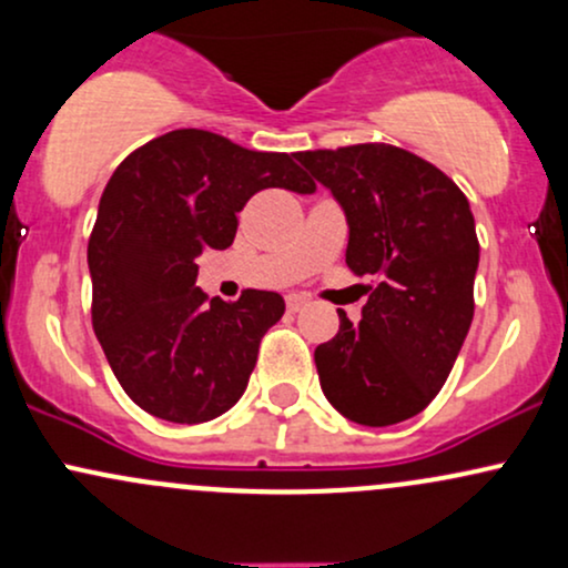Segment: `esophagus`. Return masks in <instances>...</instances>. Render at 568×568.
<instances>
[{
    "label": "esophagus",
    "instance_id": "obj_1",
    "mask_svg": "<svg viewBox=\"0 0 568 568\" xmlns=\"http://www.w3.org/2000/svg\"><path fill=\"white\" fill-rule=\"evenodd\" d=\"M304 306H306V298L298 296V293H291V296H288V312H298V310H304Z\"/></svg>",
    "mask_w": 568,
    "mask_h": 568
}]
</instances>
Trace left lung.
<instances>
[{
	"instance_id": "left-lung-1",
	"label": "left lung",
	"mask_w": 568,
	"mask_h": 568,
	"mask_svg": "<svg viewBox=\"0 0 568 568\" xmlns=\"http://www.w3.org/2000/svg\"><path fill=\"white\" fill-rule=\"evenodd\" d=\"M296 160L347 216L349 270L376 277L363 321L338 312V334L315 349L323 395L357 425L406 422L440 393L470 331L480 258L470 202L446 173L389 143Z\"/></svg>"
}]
</instances>
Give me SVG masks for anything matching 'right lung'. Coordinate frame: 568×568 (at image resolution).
<instances>
[{"instance_id": "1", "label": "right lung", "mask_w": 568, "mask_h": 568, "mask_svg": "<svg viewBox=\"0 0 568 568\" xmlns=\"http://www.w3.org/2000/svg\"><path fill=\"white\" fill-rule=\"evenodd\" d=\"M262 189L315 192L293 154L253 152L207 130H173L120 162L88 243L93 331L130 400L200 425L240 400L262 336L285 312L275 291L207 298L197 256L224 251Z\"/></svg>"}]
</instances>
